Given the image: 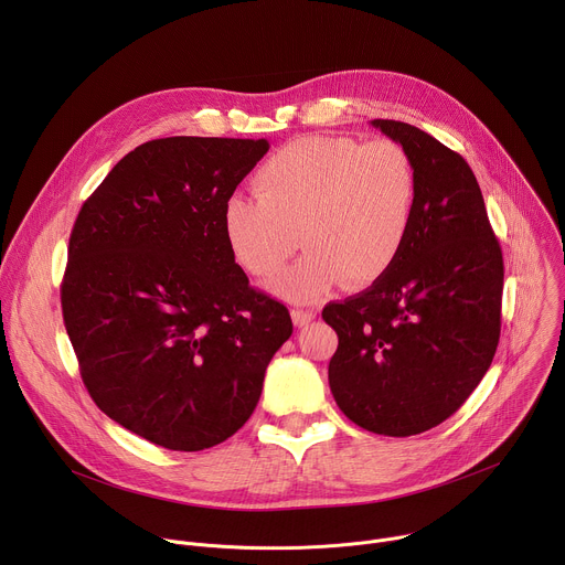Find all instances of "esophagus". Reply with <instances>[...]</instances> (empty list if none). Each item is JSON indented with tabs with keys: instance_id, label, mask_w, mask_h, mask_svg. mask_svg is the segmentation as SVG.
Instances as JSON below:
<instances>
[{
	"instance_id": "1",
	"label": "esophagus",
	"mask_w": 565,
	"mask_h": 565,
	"mask_svg": "<svg viewBox=\"0 0 565 565\" xmlns=\"http://www.w3.org/2000/svg\"><path fill=\"white\" fill-rule=\"evenodd\" d=\"M292 321H295V327H306V324H310V321L315 319V310H303V308H295L292 312Z\"/></svg>"
}]
</instances>
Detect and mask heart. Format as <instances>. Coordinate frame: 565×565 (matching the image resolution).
Returning <instances> with one entry per match:
<instances>
[{
	"instance_id": "heart-1",
	"label": "heart",
	"mask_w": 565,
	"mask_h": 565,
	"mask_svg": "<svg viewBox=\"0 0 565 565\" xmlns=\"http://www.w3.org/2000/svg\"><path fill=\"white\" fill-rule=\"evenodd\" d=\"M255 194H232L223 205L225 241L262 281L275 279L295 303L317 301L338 284H373L405 250L418 205L409 153L377 138L303 136L284 145L255 172Z\"/></svg>"
}]
</instances>
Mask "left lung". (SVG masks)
<instances>
[{
    "mask_svg": "<svg viewBox=\"0 0 565 565\" xmlns=\"http://www.w3.org/2000/svg\"><path fill=\"white\" fill-rule=\"evenodd\" d=\"M418 177L405 250L366 290L331 301L338 333L329 384L358 427L416 436L451 414L488 373L501 338L503 253L467 160L427 131L371 120Z\"/></svg>",
    "mask_w": 565,
    "mask_h": 565,
    "instance_id": "left-lung-1",
    "label": "left lung"
}]
</instances>
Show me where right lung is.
<instances>
[{
  "label": "right lung",
  "instance_id": "right-lung-1",
  "mask_svg": "<svg viewBox=\"0 0 565 565\" xmlns=\"http://www.w3.org/2000/svg\"><path fill=\"white\" fill-rule=\"evenodd\" d=\"M266 138L142 142L79 210L62 315L100 412L174 451H201L253 416L288 308L234 264L223 205Z\"/></svg>",
  "mask_w": 565,
  "mask_h": 565
}]
</instances>
